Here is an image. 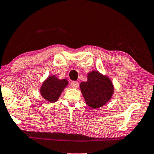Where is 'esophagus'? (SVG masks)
<instances>
[{"label":"esophagus","mask_w":154,"mask_h":154,"mask_svg":"<svg viewBox=\"0 0 154 154\" xmlns=\"http://www.w3.org/2000/svg\"><path fill=\"white\" fill-rule=\"evenodd\" d=\"M71 86L73 88H78L79 86V82L77 81H73L72 83H71Z\"/></svg>","instance_id":"34e87169"}]
</instances>
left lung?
<instances>
[{
	"label": "left lung",
	"instance_id": "obj_1",
	"mask_svg": "<svg viewBox=\"0 0 154 154\" xmlns=\"http://www.w3.org/2000/svg\"><path fill=\"white\" fill-rule=\"evenodd\" d=\"M87 81L80 83V88L85 103L93 109L100 108L112 97L115 88L111 79L98 71H90Z\"/></svg>",
	"mask_w": 154,
	"mask_h": 154
}]
</instances>
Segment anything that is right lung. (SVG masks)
<instances>
[{
    "mask_svg": "<svg viewBox=\"0 0 154 154\" xmlns=\"http://www.w3.org/2000/svg\"><path fill=\"white\" fill-rule=\"evenodd\" d=\"M68 84L69 82L66 79H59L56 75H50L42 83L39 93L45 100L56 103Z\"/></svg>",
    "mask_w": 154,
    "mask_h": 154,
    "instance_id": "1",
    "label": "right lung"
}]
</instances>
